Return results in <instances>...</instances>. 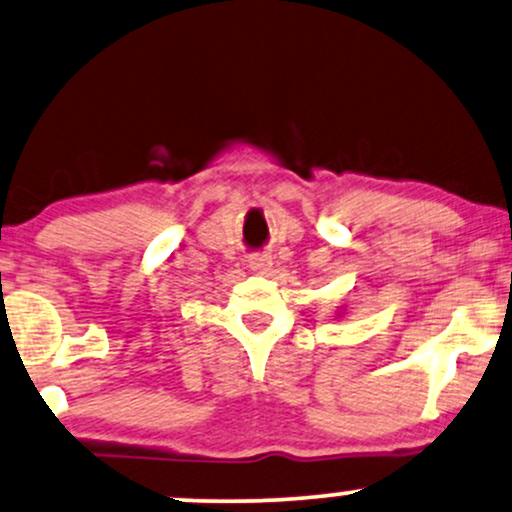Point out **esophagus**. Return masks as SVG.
<instances>
[{
  "label": "esophagus",
  "mask_w": 512,
  "mask_h": 512,
  "mask_svg": "<svg viewBox=\"0 0 512 512\" xmlns=\"http://www.w3.org/2000/svg\"><path fill=\"white\" fill-rule=\"evenodd\" d=\"M269 267H271V260L267 255H260V252H257V255L250 257V269L257 271V274H264Z\"/></svg>",
  "instance_id": "34e87169"
}]
</instances>
